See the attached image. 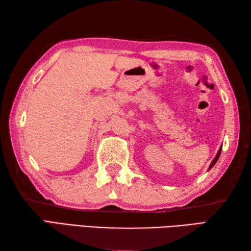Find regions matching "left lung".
<instances>
[{"instance_id": "obj_1", "label": "left lung", "mask_w": 251, "mask_h": 251, "mask_svg": "<svg viewBox=\"0 0 251 251\" xmlns=\"http://www.w3.org/2000/svg\"><path fill=\"white\" fill-rule=\"evenodd\" d=\"M221 150H222V146L220 147V149H219V151H218V153H217V155H216V157L214 158V161L211 162V164H210V166H209V168H208V170L209 169H211L212 167H214V165L217 163V161H218V158H219V156H220V154H221Z\"/></svg>"}]
</instances>
